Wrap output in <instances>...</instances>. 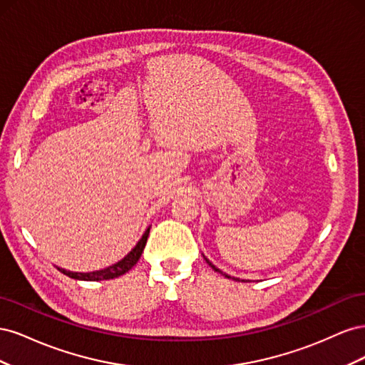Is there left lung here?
<instances>
[{
  "instance_id": "8db88e82",
  "label": "left lung",
  "mask_w": 365,
  "mask_h": 365,
  "mask_svg": "<svg viewBox=\"0 0 365 365\" xmlns=\"http://www.w3.org/2000/svg\"><path fill=\"white\" fill-rule=\"evenodd\" d=\"M204 259H205V262H207V263L210 264V267H212V268H213V269H215L216 272H220V274H222V275H225V277H227V279H233V280H236V282H250V280H240V279H237V277H231V275H228V274H225V272H222V271H220L219 268H216V267H215V264H213L212 262H210V260H208V259H207L205 256H204Z\"/></svg>"
}]
</instances>
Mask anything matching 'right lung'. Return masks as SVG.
<instances>
[{
  "label": "right lung",
  "instance_id": "add662e5",
  "mask_svg": "<svg viewBox=\"0 0 365 365\" xmlns=\"http://www.w3.org/2000/svg\"><path fill=\"white\" fill-rule=\"evenodd\" d=\"M149 231L150 227L146 228L145 233H143L141 239L137 242V245L132 248L126 256L121 259L120 262L111 264L105 269H98V271H91V272H73V271H67L63 268L56 267L62 274L68 275L70 279H76V280H85V282H101V280H109V279H115L120 277V275L126 274L129 269L134 268V264L138 262V259L141 257L143 250L146 247V242L149 237Z\"/></svg>",
  "mask_w": 365,
  "mask_h": 365
}]
</instances>
